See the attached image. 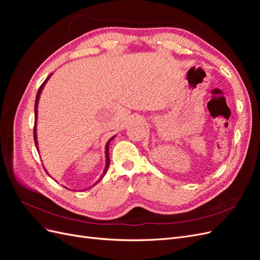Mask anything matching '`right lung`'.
<instances>
[{
  "mask_svg": "<svg viewBox=\"0 0 260 260\" xmlns=\"http://www.w3.org/2000/svg\"><path fill=\"white\" fill-rule=\"evenodd\" d=\"M51 76H49L48 78H46V79L44 80V82L40 85V88H39V90H38V93H37V96H36V104H35V128H34V139H35V143H36V146H37V149H38V141H37V118H38V102H39V98H40V94H41V91H42V89H43V86H44V84H45V82L49 80V78H50ZM115 137H113L111 140L108 141L107 142V144H106V166H105V170H104V174H103V176L106 174V171H107V169H108V166H109V155H108V144L111 143V141L114 139ZM103 176L101 177V179L103 178ZM100 179V180H101ZM99 180V181H100ZM98 181V182H99ZM96 182V183H98Z\"/></svg>",
  "mask_w": 260,
  "mask_h": 260,
  "instance_id": "1",
  "label": "right lung"
}]
</instances>
